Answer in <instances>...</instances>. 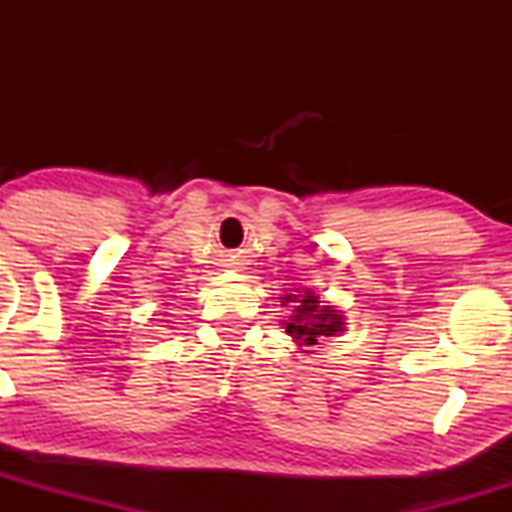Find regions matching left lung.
I'll return each mask as SVG.
<instances>
[{"label": "left lung", "instance_id": "1", "mask_svg": "<svg viewBox=\"0 0 512 512\" xmlns=\"http://www.w3.org/2000/svg\"><path fill=\"white\" fill-rule=\"evenodd\" d=\"M281 305H289V320H281L286 334L301 346V354H310V346L325 342L332 334L344 332V315L337 305L327 303L313 289L286 293Z\"/></svg>", "mask_w": 512, "mask_h": 512}]
</instances>
